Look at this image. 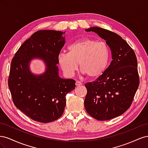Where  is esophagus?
Here are the masks:
<instances>
[{
  "mask_svg": "<svg viewBox=\"0 0 148 148\" xmlns=\"http://www.w3.org/2000/svg\"><path fill=\"white\" fill-rule=\"evenodd\" d=\"M75 84H76V86H81V85H82V83L80 82L77 81L75 83Z\"/></svg>",
  "mask_w": 148,
  "mask_h": 148,
  "instance_id": "1",
  "label": "esophagus"
}]
</instances>
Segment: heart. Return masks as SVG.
<instances>
[{
  "instance_id": "heart-1",
  "label": "heart",
  "mask_w": 148,
  "mask_h": 148,
  "mask_svg": "<svg viewBox=\"0 0 148 148\" xmlns=\"http://www.w3.org/2000/svg\"><path fill=\"white\" fill-rule=\"evenodd\" d=\"M68 53L58 55V63L68 77L73 76L78 64L83 73L89 78H96L104 73L108 66L110 52L109 46L102 41L83 38L71 43Z\"/></svg>"
}]
</instances>
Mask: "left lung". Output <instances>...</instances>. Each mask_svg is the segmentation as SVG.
<instances>
[{"mask_svg":"<svg viewBox=\"0 0 148 148\" xmlns=\"http://www.w3.org/2000/svg\"><path fill=\"white\" fill-rule=\"evenodd\" d=\"M85 31L95 32L106 41L112 59L104 73L95 81L85 84V109L96 120L112 119L129 109L138 88L135 53L122 37L109 30L91 27Z\"/></svg>","mask_w":148,"mask_h":148,"instance_id":"left-lung-1","label":"left lung"}]
</instances>
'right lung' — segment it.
<instances>
[{
	"mask_svg": "<svg viewBox=\"0 0 148 148\" xmlns=\"http://www.w3.org/2000/svg\"><path fill=\"white\" fill-rule=\"evenodd\" d=\"M55 30H40L24 42L11 62L8 85L18 109L33 120L49 123L59 119L66 106L65 96L73 91L75 81L59 76L58 55L64 46V34ZM41 58L45 72L34 75L29 62Z\"/></svg>",
	"mask_w": 148,
	"mask_h": 148,
	"instance_id": "obj_1",
	"label": "right lung"
}]
</instances>
